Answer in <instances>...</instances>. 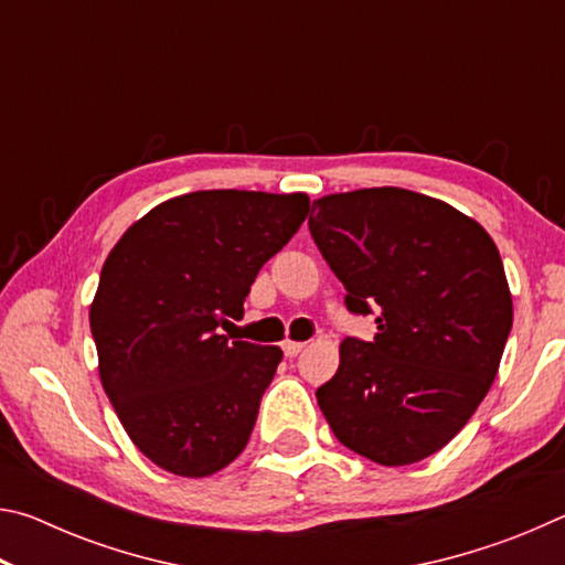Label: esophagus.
<instances>
[{
  "label": "esophagus",
  "mask_w": 565,
  "mask_h": 565,
  "mask_svg": "<svg viewBox=\"0 0 565 565\" xmlns=\"http://www.w3.org/2000/svg\"><path fill=\"white\" fill-rule=\"evenodd\" d=\"M303 347H306L303 341H291V339H286V341L281 343V349H284L286 356H296V353L303 351Z\"/></svg>",
  "instance_id": "34e87169"
}]
</instances>
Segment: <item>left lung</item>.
Masks as SVG:
<instances>
[{"label":"left lung","mask_w":565,"mask_h":565,"mask_svg":"<svg viewBox=\"0 0 565 565\" xmlns=\"http://www.w3.org/2000/svg\"><path fill=\"white\" fill-rule=\"evenodd\" d=\"M309 228L349 311L379 323L374 341H341L339 371L317 391L333 436L381 466L436 454L489 394L513 323L493 238L398 186L321 196Z\"/></svg>","instance_id":"1"}]
</instances>
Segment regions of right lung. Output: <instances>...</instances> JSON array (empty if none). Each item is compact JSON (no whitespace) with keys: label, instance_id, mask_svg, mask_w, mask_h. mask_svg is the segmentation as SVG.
<instances>
[{"label":"right lung","instance_id":"right-lung-1","mask_svg":"<svg viewBox=\"0 0 565 565\" xmlns=\"http://www.w3.org/2000/svg\"><path fill=\"white\" fill-rule=\"evenodd\" d=\"M309 214V196L191 191L134 222L102 266L89 323L99 379L134 446L184 478L244 451L279 347L232 341L228 319Z\"/></svg>","mask_w":565,"mask_h":565}]
</instances>
